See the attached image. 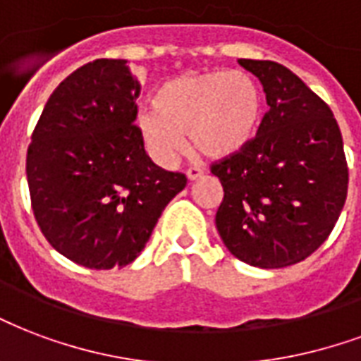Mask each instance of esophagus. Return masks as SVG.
<instances>
[{"mask_svg":"<svg viewBox=\"0 0 361 361\" xmlns=\"http://www.w3.org/2000/svg\"><path fill=\"white\" fill-rule=\"evenodd\" d=\"M199 178H202V170H199V168H189L188 180L195 181V180H199Z\"/></svg>","mask_w":361,"mask_h":361,"instance_id":"34e87169","label":"esophagus"}]
</instances>
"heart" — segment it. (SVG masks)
<instances>
[{
    "instance_id": "heart-1",
    "label": "heart",
    "mask_w": 361,
    "mask_h": 361,
    "mask_svg": "<svg viewBox=\"0 0 361 361\" xmlns=\"http://www.w3.org/2000/svg\"><path fill=\"white\" fill-rule=\"evenodd\" d=\"M153 106L157 114L140 116V132L160 162L176 160L183 135L207 159H231L256 140L264 120L262 90L241 71L181 74L160 85Z\"/></svg>"
}]
</instances>
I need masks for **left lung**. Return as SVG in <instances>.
Masks as SVG:
<instances>
[{"mask_svg":"<svg viewBox=\"0 0 361 361\" xmlns=\"http://www.w3.org/2000/svg\"><path fill=\"white\" fill-rule=\"evenodd\" d=\"M266 93L269 113L256 140L212 166L224 188L216 229L255 268L308 258L329 237L346 201L348 168L331 109L287 66L239 59Z\"/></svg>","mask_w":361,"mask_h":361,"instance_id":"left-lung-1","label":"left lung"}]
</instances>
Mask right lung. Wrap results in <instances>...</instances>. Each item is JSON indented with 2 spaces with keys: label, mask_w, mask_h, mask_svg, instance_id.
<instances>
[{
  "label": "right lung",
  "mask_w": 361,
  "mask_h": 361,
  "mask_svg": "<svg viewBox=\"0 0 361 361\" xmlns=\"http://www.w3.org/2000/svg\"><path fill=\"white\" fill-rule=\"evenodd\" d=\"M140 90L126 59H97L57 85L32 133L26 178L36 221L84 268L132 264L188 183L145 153Z\"/></svg>",
  "instance_id": "right-lung-1"
}]
</instances>
